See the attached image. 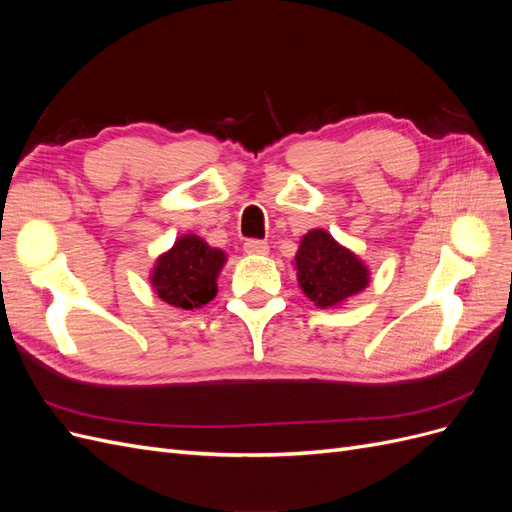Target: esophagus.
I'll return each instance as SVG.
<instances>
[{
  "mask_svg": "<svg viewBox=\"0 0 512 512\" xmlns=\"http://www.w3.org/2000/svg\"><path fill=\"white\" fill-rule=\"evenodd\" d=\"M243 250H245L247 254L265 256V254H269V245H267V241H260V239H247V241L243 243Z\"/></svg>",
  "mask_w": 512,
  "mask_h": 512,
  "instance_id": "34e87169",
  "label": "esophagus"
}]
</instances>
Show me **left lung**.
Masks as SVG:
<instances>
[{
	"label": "left lung",
	"mask_w": 512,
	"mask_h": 512,
	"mask_svg": "<svg viewBox=\"0 0 512 512\" xmlns=\"http://www.w3.org/2000/svg\"><path fill=\"white\" fill-rule=\"evenodd\" d=\"M294 262L305 297L322 309L346 301L369 282L363 262L320 228L301 239Z\"/></svg>",
	"instance_id": "1"
}]
</instances>
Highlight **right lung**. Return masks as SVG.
Wrapping results in <instances>:
<instances>
[{"label": "right lung", "instance_id": "obj_1", "mask_svg": "<svg viewBox=\"0 0 512 512\" xmlns=\"http://www.w3.org/2000/svg\"><path fill=\"white\" fill-rule=\"evenodd\" d=\"M226 256L196 235L181 237L173 250L158 258L151 284L158 297L173 307L194 309L207 305L218 292V273Z\"/></svg>", "mask_w": 512, "mask_h": 512}]
</instances>
